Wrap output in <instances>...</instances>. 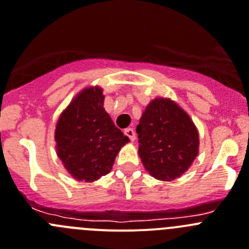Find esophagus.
Instances as JSON below:
<instances>
[{
    "label": "esophagus",
    "instance_id": "esophagus-1",
    "mask_svg": "<svg viewBox=\"0 0 249 249\" xmlns=\"http://www.w3.org/2000/svg\"><path fill=\"white\" fill-rule=\"evenodd\" d=\"M124 134L127 136V138L130 139L131 141H134L136 139L135 136V131H134V129H131V127H127V129L124 130Z\"/></svg>",
    "mask_w": 249,
    "mask_h": 249
}]
</instances>
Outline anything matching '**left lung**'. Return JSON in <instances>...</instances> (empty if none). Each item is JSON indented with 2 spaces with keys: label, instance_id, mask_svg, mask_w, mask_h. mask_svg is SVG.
<instances>
[{
  "label": "left lung",
  "instance_id": "obj_1",
  "mask_svg": "<svg viewBox=\"0 0 249 249\" xmlns=\"http://www.w3.org/2000/svg\"><path fill=\"white\" fill-rule=\"evenodd\" d=\"M139 155L146 171L160 180H173L192 166L199 152V134L176 102L153 99L136 126Z\"/></svg>",
  "mask_w": 249,
  "mask_h": 249
}]
</instances>
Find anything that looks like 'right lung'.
<instances>
[{"mask_svg":"<svg viewBox=\"0 0 249 249\" xmlns=\"http://www.w3.org/2000/svg\"><path fill=\"white\" fill-rule=\"evenodd\" d=\"M103 106L101 87L85 88L57 120V156L77 180L94 182L108 174L120 148L129 142Z\"/></svg>","mask_w":249,"mask_h":249,"instance_id":"obj_1","label":"right lung"}]
</instances>
